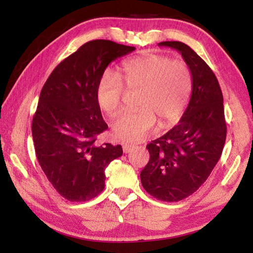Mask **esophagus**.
I'll list each match as a JSON object with an SVG mask.
<instances>
[{
  "label": "esophagus",
  "instance_id": "obj_1",
  "mask_svg": "<svg viewBox=\"0 0 253 253\" xmlns=\"http://www.w3.org/2000/svg\"><path fill=\"white\" fill-rule=\"evenodd\" d=\"M134 145H130V144H125L123 146V152L125 153V154H127V153H129V152H131L132 149H134Z\"/></svg>",
  "mask_w": 253,
  "mask_h": 253
}]
</instances>
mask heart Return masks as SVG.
Listing matches in <instances>:
<instances>
[{
    "mask_svg": "<svg viewBox=\"0 0 253 253\" xmlns=\"http://www.w3.org/2000/svg\"><path fill=\"white\" fill-rule=\"evenodd\" d=\"M121 79L106 70L96 87V102L107 116L121 111L128 92L136 95L135 111L113 123V135L123 142H140L154 131L176 123L186 109L193 91V75L185 62L163 54H143L127 60Z\"/></svg>",
    "mask_w": 253,
    "mask_h": 253,
    "instance_id": "obj_1",
    "label": "heart"
}]
</instances>
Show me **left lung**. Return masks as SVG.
I'll return each instance as SVG.
<instances>
[{"label":"left lung","instance_id":"8db88e82","mask_svg":"<svg viewBox=\"0 0 253 253\" xmlns=\"http://www.w3.org/2000/svg\"><path fill=\"white\" fill-rule=\"evenodd\" d=\"M182 54L193 75V91L176 126L146 148L149 161L140 172L147 193L165 202L193 194L207 181L223 151L226 124L219 81L204 60L179 41H164Z\"/></svg>","mask_w":253,"mask_h":253}]
</instances>
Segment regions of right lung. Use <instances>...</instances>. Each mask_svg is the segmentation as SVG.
I'll return each instance as SVG.
<instances>
[{
	"mask_svg": "<svg viewBox=\"0 0 253 253\" xmlns=\"http://www.w3.org/2000/svg\"><path fill=\"white\" fill-rule=\"evenodd\" d=\"M135 50L109 40L89 41L51 72L32 119L38 162L58 193L84 202L105 188V169L123 155L121 145L97 146L108 126L96 102V87L109 63Z\"/></svg>",
	"mask_w": 253,
	"mask_h": 253,
	"instance_id": "1",
	"label": "right lung"
}]
</instances>
